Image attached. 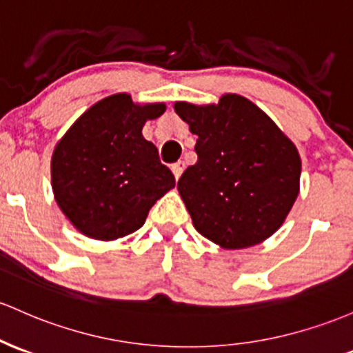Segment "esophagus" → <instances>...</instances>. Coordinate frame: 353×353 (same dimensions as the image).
Returning a JSON list of instances; mask_svg holds the SVG:
<instances>
[{
  "label": "esophagus",
  "instance_id": "1",
  "mask_svg": "<svg viewBox=\"0 0 353 353\" xmlns=\"http://www.w3.org/2000/svg\"><path fill=\"white\" fill-rule=\"evenodd\" d=\"M183 170H184V162L183 161L172 164V172H174V177H176V179H179L181 174H183Z\"/></svg>",
  "mask_w": 353,
  "mask_h": 353
}]
</instances>
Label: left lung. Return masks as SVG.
<instances>
[{
	"instance_id": "obj_1",
	"label": "left lung",
	"mask_w": 353,
	"mask_h": 353,
	"mask_svg": "<svg viewBox=\"0 0 353 353\" xmlns=\"http://www.w3.org/2000/svg\"><path fill=\"white\" fill-rule=\"evenodd\" d=\"M174 110L197 135V162L177 183L197 233L226 250L270 238L300 191L295 144L241 95H223L216 105L176 102Z\"/></svg>"
}]
</instances>
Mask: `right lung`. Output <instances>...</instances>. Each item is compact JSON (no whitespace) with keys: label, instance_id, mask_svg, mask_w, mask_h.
I'll use <instances>...</instances> for the list:
<instances>
[{"label":"right lung","instance_id":"1","mask_svg":"<svg viewBox=\"0 0 353 353\" xmlns=\"http://www.w3.org/2000/svg\"><path fill=\"white\" fill-rule=\"evenodd\" d=\"M164 103L105 97L77 119L52 157V188L70 223L100 241L123 238L145 223L149 209L176 185L142 127Z\"/></svg>","mask_w":353,"mask_h":353}]
</instances>
